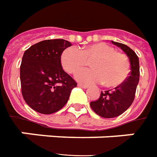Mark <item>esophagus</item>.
<instances>
[{
    "instance_id": "esophagus-1",
    "label": "esophagus",
    "mask_w": 157,
    "mask_h": 157,
    "mask_svg": "<svg viewBox=\"0 0 157 157\" xmlns=\"http://www.w3.org/2000/svg\"><path fill=\"white\" fill-rule=\"evenodd\" d=\"M78 86L82 87V88H87V85H85V84H82V83H78Z\"/></svg>"
}]
</instances>
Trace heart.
<instances>
[{
    "label": "heart",
    "mask_w": 157,
    "mask_h": 157,
    "mask_svg": "<svg viewBox=\"0 0 157 157\" xmlns=\"http://www.w3.org/2000/svg\"><path fill=\"white\" fill-rule=\"evenodd\" d=\"M92 60L91 69L77 71L75 78L84 83L102 82L108 87H115L127 80L130 66L128 57L116 52L109 45L99 42L85 47L80 50L75 47L66 48L61 55L63 69L70 74H74L79 68L86 66Z\"/></svg>",
    "instance_id": "b5f03b06"
}]
</instances>
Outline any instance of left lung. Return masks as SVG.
Instances as JSON below:
<instances>
[{
	"label": "left lung",
	"mask_w": 157,
	"mask_h": 157,
	"mask_svg": "<svg viewBox=\"0 0 157 157\" xmlns=\"http://www.w3.org/2000/svg\"><path fill=\"white\" fill-rule=\"evenodd\" d=\"M121 48L128 55L130 63V73L127 80L113 89L102 91L99 98L90 103V106L97 115L104 118L117 117L131 106L135 98L136 88L140 81L139 58L133 50L127 45L111 41Z\"/></svg>",
	"instance_id": "left-lung-1"
}]
</instances>
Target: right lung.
<instances>
[{
  "mask_svg": "<svg viewBox=\"0 0 157 157\" xmlns=\"http://www.w3.org/2000/svg\"><path fill=\"white\" fill-rule=\"evenodd\" d=\"M71 46L63 39L45 40L24 53L20 65L22 95L37 112L48 115L59 111L69 100L71 90L77 86L61 65V55Z\"/></svg>",
  "mask_w": 157,
  "mask_h": 157,
  "instance_id": "right-lung-1",
  "label": "right lung"
}]
</instances>
